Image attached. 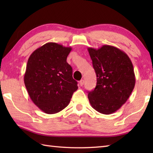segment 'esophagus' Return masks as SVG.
<instances>
[{
    "label": "esophagus",
    "instance_id": "obj_1",
    "mask_svg": "<svg viewBox=\"0 0 153 153\" xmlns=\"http://www.w3.org/2000/svg\"><path fill=\"white\" fill-rule=\"evenodd\" d=\"M83 84H84V80H83V79L80 80V82H79V85H80V86H83Z\"/></svg>",
    "mask_w": 153,
    "mask_h": 153
}]
</instances>
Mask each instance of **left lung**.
<instances>
[{
    "label": "left lung",
    "instance_id": "left-lung-1",
    "mask_svg": "<svg viewBox=\"0 0 153 153\" xmlns=\"http://www.w3.org/2000/svg\"><path fill=\"white\" fill-rule=\"evenodd\" d=\"M87 50L97 75L96 87L88 92L89 102L97 112L110 114L121 108L134 89L132 62L126 53L111 45Z\"/></svg>",
    "mask_w": 153,
    "mask_h": 153
}]
</instances>
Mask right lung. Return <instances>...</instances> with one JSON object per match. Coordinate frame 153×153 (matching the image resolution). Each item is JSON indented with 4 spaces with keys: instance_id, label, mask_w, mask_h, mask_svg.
Instances as JSON below:
<instances>
[{
    "instance_id": "add662e5",
    "label": "right lung",
    "mask_w": 153,
    "mask_h": 153,
    "mask_svg": "<svg viewBox=\"0 0 153 153\" xmlns=\"http://www.w3.org/2000/svg\"><path fill=\"white\" fill-rule=\"evenodd\" d=\"M71 49L51 42L37 48L29 58L25 85L32 101L45 113L53 114L66 108L78 88L72 68L66 62Z\"/></svg>"
}]
</instances>
